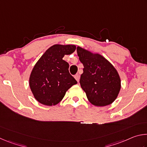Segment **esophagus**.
I'll return each instance as SVG.
<instances>
[{"mask_svg":"<svg viewBox=\"0 0 147 147\" xmlns=\"http://www.w3.org/2000/svg\"><path fill=\"white\" fill-rule=\"evenodd\" d=\"M74 78H75V79L76 80V81L78 82L79 80H80V75H79V74H76V75L74 76Z\"/></svg>","mask_w":147,"mask_h":147,"instance_id":"esophagus-1","label":"esophagus"}]
</instances>
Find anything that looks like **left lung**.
<instances>
[{
    "mask_svg": "<svg viewBox=\"0 0 147 147\" xmlns=\"http://www.w3.org/2000/svg\"><path fill=\"white\" fill-rule=\"evenodd\" d=\"M77 54L83 63L80 83L88 100L95 106H106L117 97L121 82L117 71L108 59L98 53L77 47Z\"/></svg>",
    "mask_w": 147,
    "mask_h": 147,
    "instance_id": "8db88e82",
    "label": "left lung"
}]
</instances>
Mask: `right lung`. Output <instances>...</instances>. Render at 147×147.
<instances>
[{
    "label": "right lung",
    "instance_id": "right-lung-1",
    "mask_svg": "<svg viewBox=\"0 0 147 147\" xmlns=\"http://www.w3.org/2000/svg\"><path fill=\"white\" fill-rule=\"evenodd\" d=\"M74 45H54L47 50L35 64L29 78L30 88L36 100L52 106L63 98L67 91L77 82L69 72L65 55L73 53Z\"/></svg>",
    "mask_w": 147,
    "mask_h": 147
}]
</instances>
